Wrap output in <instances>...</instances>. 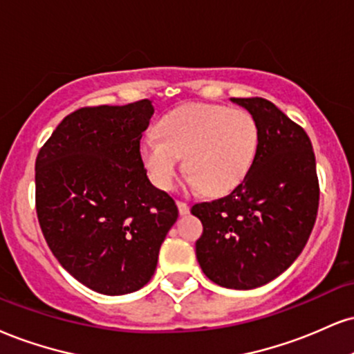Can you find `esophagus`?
Instances as JSON below:
<instances>
[{"mask_svg":"<svg viewBox=\"0 0 354 354\" xmlns=\"http://www.w3.org/2000/svg\"><path fill=\"white\" fill-rule=\"evenodd\" d=\"M176 206H178V211H180V214H181V216L188 214V212H189V206H188V204H186V203L178 201V203H176Z\"/></svg>","mask_w":354,"mask_h":354,"instance_id":"1","label":"esophagus"}]
</instances>
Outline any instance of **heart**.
<instances>
[{
  "label": "heart",
  "mask_w": 354,
  "mask_h": 354,
  "mask_svg": "<svg viewBox=\"0 0 354 354\" xmlns=\"http://www.w3.org/2000/svg\"><path fill=\"white\" fill-rule=\"evenodd\" d=\"M259 147V129L245 110L189 104L160 120L158 133L148 131L140 156L153 185L171 188L180 156L189 183L211 196L236 189L249 174Z\"/></svg>",
  "instance_id": "heart-1"
}]
</instances>
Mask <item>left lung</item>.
I'll list each match as a JSON object with an SVG mask.
<instances>
[{
  "label": "left lung",
  "instance_id": "8db88e82",
  "mask_svg": "<svg viewBox=\"0 0 354 354\" xmlns=\"http://www.w3.org/2000/svg\"><path fill=\"white\" fill-rule=\"evenodd\" d=\"M231 100L257 123L252 168L231 194L194 204L191 212L203 223L196 257L207 279L250 290L277 279L304 250L320 188L312 142L300 125L261 97Z\"/></svg>",
  "mask_w": 354,
  "mask_h": 354
}]
</instances>
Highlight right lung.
I'll list each match as a JSON object with an SVG mask.
<instances>
[{"label": "right lung", "instance_id": "obj_1", "mask_svg": "<svg viewBox=\"0 0 354 354\" xmlns=\"http://www.w3.org/2000/svg\"><path fill=\"white\" fill-rule=\"evenodd\" d=\"M148 99L67 115L36 158V211L54 257L85 287L125 295L150 282L178 219L173 198L147 176L140 140Z\"/></svg>", "mask_w": 354, "mask_h": 354}]
</instances>
